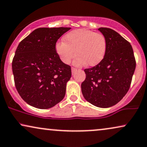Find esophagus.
<instances>
[{"instance_id":"esophagus-1","label":"esophagus","mask_w":147,"mask_h":147,"mask_svg":"<svg viewBox=\"0 0 147 147\" xmlns=\"http://www.w3.org/2000/svg\"><path fill=\"white\" fill-rule=\"evenodd\" d=\"M77 71V69L76 68V67H71V71H72V73H74V72H76Z\"/></svg>"}]
</instances>
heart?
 <instances>
[{
    "label": "heart",
    "instance_id": "heart-1",
    "mask_svg": "<svg viewBox=\"0 0 147 147\" xmlns=\"http://www.w3.org/2000/svg\"><path fill=\"white\" fill-rule=\"evenodd\" d=\"M64 41L57 43L56 50L61 61L66 64H69L76 54V65L81 66L86 63L87 66H95L102 61L106 54V37L93 30H72L65 35Z\"/></svg>",
    "mask_w": 147,
    "mask_h": 147
}]
</instances>
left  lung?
Wrapping results in <instances>:
<instances>
[{
  "label": "left lung",
  "mask_w": 147,
  "mask_h": 147,
  "mask_svg": "<svg viewBox=\"0 0 147 147\" xmlns=\"http://www.w3.org/2000/svg\"><path fill=\"white\" fill-rule=\"evenodd\" d=\"M98 30L106 37V54L99 64L84 70L86 78L81 88L90 104L108 108L117 104L129 90L136 63L129 41L111 28Z\"/></svg>",
  "instance_id": "1"
}]
</instances>
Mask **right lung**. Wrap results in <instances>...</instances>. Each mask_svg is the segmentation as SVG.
Wrapping results in <instances>:
<instances>
[{"instance_id": "right-lung-1", "label": "right lung", "mask_w": 147, "mask_h": 147, "mask_svg": "<svg viewBox=\"0 0 147 147\" xmlns=\"http://www.w3.org/2000/svg\"><path fill=\"white\" fill-rule=\"evenodd\" d=\"M71 28H39L22 40L12 61L14 82L28 104L48 109L62 101L71 76L69 65L56 50L58 39Z\"/></svg>"}]
</instances>
